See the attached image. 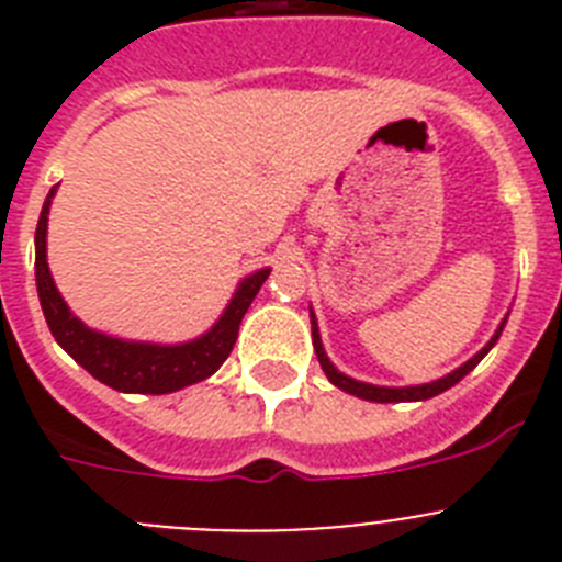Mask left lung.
Segmentation results:
<instances>
[{
	"label": "left lung",
	"instance_id": "8db88e82",
	"mask_svg": "<svg viewBox=\"0 0 562 562\" xmlns=\"http://www.w3.org/2000/svg\"><path fill=\"white\" fill-rule=\"evenodd\" d=\"M310 317H312V342H315L317 362H321V369L326 371V376H329L331 385H337V389L346 391V394H355V396H360V400H369V402H419V400H430V396L441 394V391L453 389L456 382L464 380V376L470 374V371H473L481 360H484V355L493 349L495 340H498L501 331H504V324H506V321H501V326H498V331L493 335V340L486 342L479 355L470 357L464 366H459L456 371H450L448 376H441V380H434V382H425V385H408V389H382V385H369V382L351 380V376H346L342 371H337L335 366H331L329 357H326L324 342H321V331H317V321H315V315H312V310H310Z\"/></svg>",
	"mask_w": 562,
	"mask_h": 562
}]
</instances>
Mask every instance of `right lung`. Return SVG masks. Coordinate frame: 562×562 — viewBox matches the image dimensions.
Here are the masks:
<instances>
[{
	"instance_id": "obj_1",
	"label": "right lung",
	"mask_w": 562,
	"mask_h": 562,
	"mask_svg": "<svg viewBox=\"0 0 562 562\" xmlns=\"http://www.w3.org/2000/svg\"><path fill=\"white\" fill-rule=\"evenodd\" d=\"M56 188L58 186L49 188L36 225V290L47 326L58 346L95 380H101L109 389L123 391V394H171V391H180L193 382L207 380L233 351L238 324H241L245 312L250 310L252 297L258 295L270 270H258L247 276L233 292L231 304L222 312L220 321L196 340L160 346V342L121 340V337L103 335V331L83 326L69 312L67 301L49 276L47 213L53 205V196H56Z\"/></svg>"
}]
</instances>
